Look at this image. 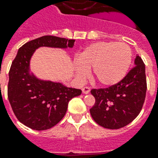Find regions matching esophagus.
<instances>
[{
	"instance_id": "1",
	"label": "esophagus",
	"mask_w": 158,
	"mask_h": 158,
	"mask_svg": "<svg viewBox=\"0 0 158 158\" xmlns=\"http://www.w3.org/2000/svg\"><path fill=\"white\" fill-rule=\"evenodd\" d=\"M91 91V88H88V87H85V88H82V92H83V94H88Z\"/></svg>"
}]
</instances>
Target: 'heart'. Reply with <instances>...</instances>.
<instances>
[{
    "mask_svg": "<svg viewBox=\"0 0 158 158\" xmlns=\"http://www.w3.org/2000/svg\"><path fill=\"white\" fill-rule=\"evenodd\" d=\"M132 61V52L125 43L100 41L87 46L75 63L77 78L83 80L89 69L101 85L114 86L121 82L127 74Z\"/></svg>",
    "mask_w": 158,
    "mask_h": 158,
    "instance_id": "b5f03b06",
    "label": "heart"
}]
</instances>
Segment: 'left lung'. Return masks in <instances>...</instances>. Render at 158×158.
<instances>
[{
  "label": "left lung",
  "mask_w": 158,
  "mask_h": 158,
  "mask_svg": "<svg viewBox=\"0 0 158 158\" xmlns=\"http://www.w3.org/2000/svg\"><path fill=\"white\" fill-rule=\"evenodd\" d=\"M133 67L121 82L108 88L92 89L96 102L90 109L94 121L108 129H119L140 112L147 90L145 66L136 56Z\"/></svg>",
  "instance_id": "left-lung-1"
}]
</instances>
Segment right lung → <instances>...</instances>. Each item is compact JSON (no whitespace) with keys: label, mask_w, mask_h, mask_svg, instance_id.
Returning a JSON list of instances; mask_svg holds the SVG:
<instances>
[{"label":"right lung","mask_w":158,"mask_h":158,"mask_svg":"<svg viewBox=\"0 0 158 158\" xmlns=\"http://www.w3.org/2000/svg\"><path fill=\"white\" fill-rule=\"evenodd\" d=\"M75 40L44 35L26 43L18 51L9 73L8 98L19 122L33 130L44 131L61 121L68 103L82 91L61 82L41 79L31 70V60L41 47L72 48Z\"/></svg>","instance_id":"1"}]
</instances>
